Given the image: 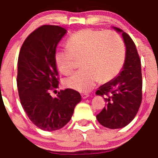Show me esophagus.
Wrapping results in <instances>:
<instances>
[{"mask_svg": "<svg viewBox=\"0 0 158 158\" xmlns=\"http://www.w3.org/2000/svg\"><path fill=\"white\" fill-rule=\"evenodd\" d=\"M89 96V94H86V93H83L82 95V98H83V99H85V98H87Z\"/></svg>", "mask_w": 158, "mask_h": 158, "instance_id": "esophagus-1", "label": "esophagus"}]
</instances>
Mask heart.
I'll return each mask as SVG.
<instances>
[{"mask_svg": "<svg viewBox=\"0 0 158 158\" xmlns=\"http://www.w3.org/2000/svg\"><path fill=\"white\" fill-rule=\"evenodd\" d=\"M66 47L56 51L54 61L60 73L69 75L76 67V60H81L82 69L65 81L66 86L79 92H89L100 79L103 82L111 81L125 61V43L113 31L80 30L69 36Z\"/></svg>", "mask_w": 158, "mask_h": 158, "instance_id": "1", "label": "heart"}]
</instances>
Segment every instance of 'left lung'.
<instances>
[{
	"label": "left lung",
	"mask_w": 158,
	"mask_h": 158,
	"mask_svg": "<svg viewBox=\"0 0 158 158\" xmlns=\"http://www.w3.org/2000/svg\"><path fill=\"white\" fill-rule=\"evenodd\" d=\"M113 29L122 33L126 47L125 61L119 74L96 91V95H106V106L96 118L104 127L117 129L128 125L138 113L142 99V76L135 43L122 30L115 27Z\"/></svg>",
	"instance_id": "1"
}]
</instances>
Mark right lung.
<instances>
[{
  "instance_id": "right-lung-1",
  "label": "right lung",
  "mask_w": 158,
  "mask_h": 158,
  "mask_svg": "<svg viewBox=\"0 0 158 158\" xmlns=\"http://www.w3.org/2000/svg\"><path fill=\"white\" fill-rule=\"evenodd\" d=\"M66 33L61 27H40L24 40L17 61V85L22 107L36 127L47 131L65 126L82 100L80 94L71 89L61 90L56 98L49 95L58 88L54 53Z\"/></svg>"
}]
</instances>
